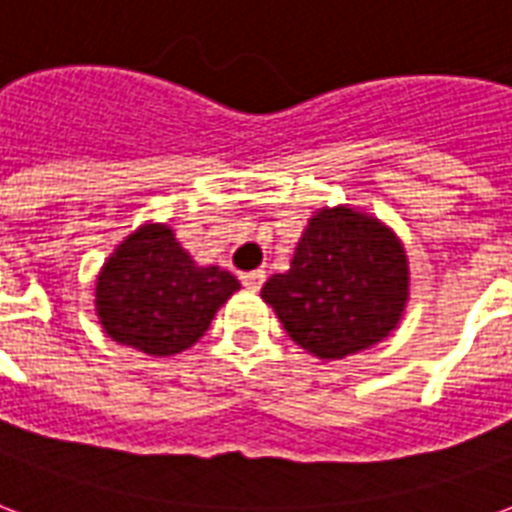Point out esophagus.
I'll return each instance as SVG.
<instances>
[{"label":"esophagus","instance_id":"esophagus-1","mask_svg":"<svg viewBox=\"0 0 512 512\" xmlns=\"http://www.w3.org/2000/svg\"><path fill=\"white\" fill-rule=\"evenodd\" d=\"M265 282V271H247V273H241V284L247 287L249 292H257L260 287H263Z\"/></svg>","mask_w":512,"mask_h":512}]
</instances>
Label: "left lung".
Returning <instances> with one entry per match:
<instances>
[{"instance_id":"left-lung-1","label":"left lung","mask_w":512,"mask_h":512,"mask_svg":"<svg viewBox=\"0 0 512 512\" xmlns=\"http://www.w3.org/2000/svg\"><path fill=\"white\" fill-rule=\"evenodd\" d=\"M260 295L300 349L343 360L397 327L408 303V257L376 217L349 206L319 209L290 271L273 273Z\"/></svg>"}]
</instances>
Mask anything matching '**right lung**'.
<instances>
[{"instance_id":"add662e5","label":"right lung","mask_w":512,"mask_h":512,"mask_svg":"<svg viewBox=\"0 0 512 512\" xmlns=\"http://www.w3.org/2000/svg\"><path fill=\"white\" fill-rule=\"evenodd\" d=\"M241 290L217 265H195L169 225H142L109 255L96 279V314L112 341L171 357L190 349L217 308Z\"/></svg>"}]
</instances>
